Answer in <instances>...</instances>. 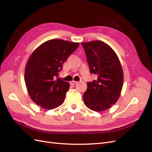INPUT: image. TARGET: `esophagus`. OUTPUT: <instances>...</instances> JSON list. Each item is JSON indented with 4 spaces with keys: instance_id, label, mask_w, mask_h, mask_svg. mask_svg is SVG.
I'll use <instances>...</instances> for the list:
<instances>
[{
    "instance_id": "esophagus-1",
    "label": "esophagus",
    "mask_w": 152,
    "mask_h": 152,
    "mask_svg": "<svg viewBox=\"0 0 152 152\" xmlns=\"http://www.w3.org/2000/svg\"><path fill=\"white\" fill-rule=\"evenodd\" d=\"M78 83V82H77V81H71L70 82V84L71 85H72V86H74V85H75V84H77Z\"/></svg>"
}]
</instances>
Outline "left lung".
<instances>
[{"label": "left lung", "mask_w": 152, "mask_h": 152, "mask_svg": "<svg viewBox=\"0 0 152 152\" xmlns=\"http://www.w3.org/2000/svg\"><path fill=\"white\" fill-rule=\"evenodd\" d=\"M91 73L97 79L87 82L83 95L87 108L96 112L108 110L117 102L123 86V71L120 61L108 44L99 40L82 43Z\"/></svg>", "instance_id": "obj_1"}]
</instances>
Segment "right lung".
<instances>
[{"instance_id": "right-lung-1", "label": "right lung", "mask_w": 152, "mask_h": 152, "mask_svg": "<svg viewBox=\"0 0 152 152\" xmlns=\"http://www.w3.org/2000/svg\"><path fill=\"white\" fill-rule=\"evenodd\" d=\"M79 45L53 39L41 44L31 54L26 66L25 81L31 99L37 104L48 110L62 104L70 84L58 76L63 63Z\"/></svg>"}]
</instances>
